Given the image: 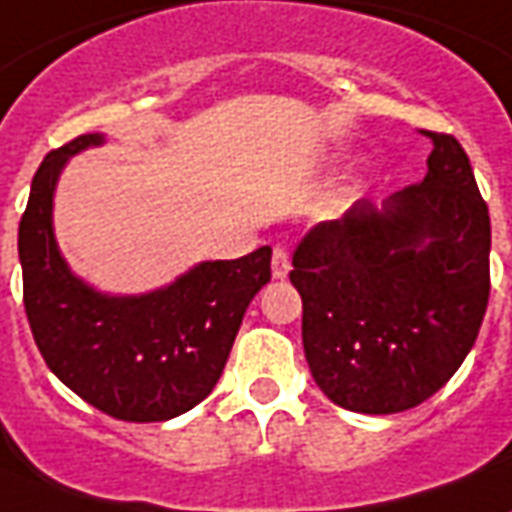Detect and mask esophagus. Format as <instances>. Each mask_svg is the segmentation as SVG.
Segmentation results:
<instances>
[{
  "label": "esophagus",
  "mask_w": 512,
  "mask_h": 512,
  "mask_svg": "<svg viewBox=\"0 0 512 512\" xmlns=\"http://www.w3.org/2000/svg\"><path fill=\"white\" fill-rule=\"evenodd\" d=\"M271 271H274L276 279H282L290 271V252L287 246H274V257H271Z\"/></svg>",
  "instance_id": "1"
}]
</instances>
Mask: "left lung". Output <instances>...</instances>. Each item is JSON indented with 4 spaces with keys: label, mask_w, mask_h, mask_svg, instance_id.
I'll use <instances>...</instances> for the list:
<instances>
[{
    "label": "left lung",
    "mask_w": 512,
    "mask_h": 512,
    "mask_svg": "<svg viewBox=\"0 0 512 512\" xmlns=\"http://www.w3.org/2000/svg\"><path fill=\"white\" fill-rule=\"evenodd\" d=\"M429 170L385 200H358L293 252L304 352L344 410L391 415L445 385L478 339L491 293V219L467 151L448 132Z\"/></svg>",
    "instance_id": "left-lung-1"
}]
</instances>
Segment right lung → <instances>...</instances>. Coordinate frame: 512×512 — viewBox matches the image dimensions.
I'll use <instances>...</instances> for the list:
<instances>
[{
	"mask_svg": "<svg viewBox=\"0 0 512 512\" xmlns=\"http://www.w3.org/2000/svg\"><path fill=\"white\" fill-rule=\"evenodd\" d=\"M97 143L100 132L78 135L34 173L18 225L26 317L48 369L83 401L116 420H170L214 391L246 306L271 279V246L200 263L140 298L94 293L56 249L51 200L67 157Z\"/></svg>",
	"mask_w": 512,
	"mask_h": 512,
	"instance_id": "obj_1",
	"label": "right lung"
}]
</instances>
